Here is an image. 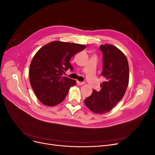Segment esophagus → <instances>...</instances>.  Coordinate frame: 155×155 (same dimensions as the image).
<instances>
[{"label":"esophagus","instance_id":"34e87169","mask_svg":"<svg viewBox=\"0 0 155 155\" xmlns=\"http://www.w3.org/2000/svg\"><path fill=\"white\" fill-rule=\"evenodd\" d=\"M77 84H78V85H84V84H85V83L77 81Z\"/></svg>","mask_w":155,"mask_h":155}]
</instances>
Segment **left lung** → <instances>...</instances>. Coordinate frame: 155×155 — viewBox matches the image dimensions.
<instances>
[{
	"mask_svg": "<svg viewBox=\"0 0 155 155\" xmlns=\"http://www.w3.org/2000/svg\"><path fill=\"white\" fill-rule=\"evenodd\" d=\"M100 49L103 53L101 76L105 80L100 85V91L94 90L84 102L92 112L101 114L109 112L123 98L129 84V68L126 56L116 46L105 44Z\"/></svg>",
	"mask_w": 155,
	"mask_h": 155,
	"instance_id": "8db88e82",
	"label": "left lung"
}]
</instances>
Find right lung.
<instances>
[{
  "label": "right lung",
  "mask_w": 155,
  "mask_h": 155,
  "mask_svg": "<svg viewBox=\"0 0 155 155\" xmlns=\"http://www.w3.org/2000/svg\"><path fill=\"white\" fill-rule=\"evenodd\" d=\"M85 48L83 45L53 41L43 46L33 58L30 66V85L38 100L45 105L61 103L70 88L76 85L74 79L63 76L72 56Z\"/></svg>",
  "instance_id": "obj_1"
}]
</instances>
